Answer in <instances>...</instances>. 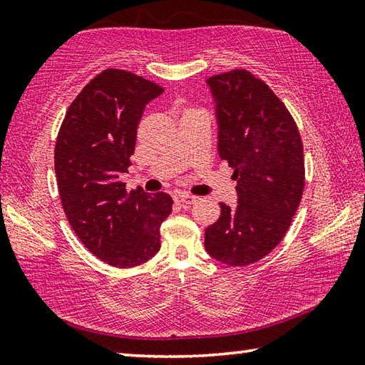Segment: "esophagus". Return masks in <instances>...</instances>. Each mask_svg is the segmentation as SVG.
<instances>
[{"instance_id":"obj_1","label":"esophagus","mask_w":365,"mask_h":365,"mask_svg":"<svg viewBox=\"0 0 365 365\" xmlns=\"http://www.w3.org/2000/svg\"><path fill=\"white\" fill-rule=\"evenodd\" d=\"M175 201H177V202H180L182 206H191V205H193V202L196 201V197H195V196H191V195L178 193V195H175Z\"/></svg>"}]
</instances>
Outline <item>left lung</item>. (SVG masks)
<instances>
[{
    "label": "left lung",
    "instance_id": "1",
    "mask_svg": "<svg viewBox=\"0 0 365 365\" xmlns=\"http://www.w3.org/2000/svg\"><path fill=\"white\" fill-rule=\"evenodd\" d=\"M219 120V154L233 168L238 205L220 202L205 248L232 267L261 261L279 245L304 191L298 125L270 86L245 69L209 77Z\"/></svg>",
    "mask_w": 365,
    "mask_h": 365
}]
</instances>
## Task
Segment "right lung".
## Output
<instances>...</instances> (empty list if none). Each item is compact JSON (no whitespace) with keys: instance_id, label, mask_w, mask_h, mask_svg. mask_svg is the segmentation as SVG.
<instances>
[{"instance_id":"right-lung-1","label":"right lung","mask_w":365,"mask_h":365,"mask_svg":"<svg viewBox=\"0 0 365 365\" xmlns=\"http://www.w3.org/2000/svg\"><path fill=\"white\" fill-rule=\"evenodd\" d=\"M164 88L137 73L106 69L67 109L54 146L61 205L80 242L109 265L130 269L160 248V224L172 212L168 193L127 191L145 106Z\"/></svg>"}]
</instances>
